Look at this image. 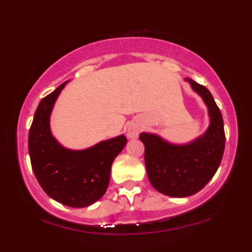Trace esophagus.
<instances>
[{
    "instance_id": "obj_1",
    "label": "esophagus",
    "mask_w": 252,
    "mask_h": 252,
    "mask_svg": "<svg viewBox=\"0 0 252 252\" xmlns=\"http://www.w3.org/2000/svg\"><path fill=\"white\" fill-rule=\"evenodd\" d=\"M140 131H141V128L138 126H136V124H130L128 126V136L130 138L137 137L138 134H140Z\"/></svg>"
}]
</instances>
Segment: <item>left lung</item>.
Instances as JSON below:
<instances>
[{
	"label": "left lung",
	"mask_w": 252,
	"mask_h": 252,
	"mask_svg": "<svg viewBox=\"0 0 252 252\" xmlns=\"http://www.w3.org/2000/svg\"><path fill=\"white\" fill-rule=\"evenodd\" d=\"M209 108L207 131L185 146L170 144L158 136L142 132L144 162L150 184L162 194L184 198L195 194L216 174L225 149L224 122L220 109L205 86L186 79Z\"/></svg>",
	"instance_id": "left-lung-1"
}]
</instances>
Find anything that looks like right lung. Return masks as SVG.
Listing matches in <instances>:
<instances>
[{
	"mask_svg": "<svg viewBox=\"0 0 252 252\" xmlns=\"http://www.w3.org/2000/svg\"><path fill=\"white\" fill-rule=\"evenodd\" d=\"M63 83L39 103L28 136L31 163L42 189L70 207H86L104 195L115 158L126 144L124 135L85 150L65 149L52 136L50 115Z\"/></svg>",
	"mask_w": 252,
	"mask_h": 252,
	"instance_id": "add662e5",
	"label": "right lung"
}]
</instances>
